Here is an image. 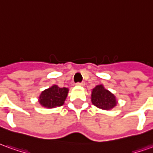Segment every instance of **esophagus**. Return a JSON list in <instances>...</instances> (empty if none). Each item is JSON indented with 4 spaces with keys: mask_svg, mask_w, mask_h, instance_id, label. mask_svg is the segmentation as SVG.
Masks as SVG:
<instances>
[{
    "mask_svg": "<svg viewBox=\"0 0 153 153\" xmlns=\"http://www.w3.org/2000/svg\"><path fill=\"white\" fill-rule=\"evenodd\" d=\"M76 85L78 86V87H84L85 86V82H77Z\"/></svg>",
    "mask_w": 153,
    "mask_h": 153,
    "instance_id": "obj_1",
    "label": "esophagus"
}]
</instances>
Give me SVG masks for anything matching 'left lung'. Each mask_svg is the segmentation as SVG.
<instances>
[{
	"instance_id": "left-lung-1",
	"label": "left lung",
	"mask_w": 153,
	"mask_h": 153,
	"mask_svg": "<svg viewBox=\"0 0 153 153\" xmlns=\"http://www.w3.org/2000/svg\"><path fill=\"white\" fill-rule=\"evenodd\" d=\"M91 101L95 107L102 110H111L117 104V100L114 94L106 89L103 85H97L92 89Z\"/></svg>"
}]
</instances>
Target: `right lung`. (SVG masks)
<instances>
[{"instance_id": "right-lung-1", "label": "right lung", "mask_w": 153, "mask_h": 153, "mask_svg": "<svg viewBox=\"0 0 153 153\" xmlns=\"http://www.w3.org/2000/svg\"><path fill=\"white\" fill-rule=\"evenodd\" d=\"M69 89L66 87H59L57 85H53L49 88L42 91L38 98V102L45 108H56L62 106Z\"/></svg>"}]
</instances>
